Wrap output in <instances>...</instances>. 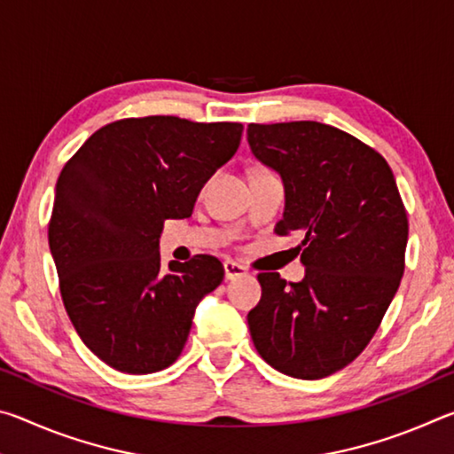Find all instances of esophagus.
I'll use <instances>...</instances> for the list:
<instances>
[{
  "label": "esophagus",
  "instance_id": "esophagus-1",
  "mask_svg": "<svg viewBox=\"0 0 454 454\" xmlns=\"http://www.w3.org/2000/svg\"><path fill=\"white\" fill-rule=\"evenodd\" d=\"M248 274V270L242 264L238 262H232V260H226L224 262V276L226 280H234V278H240V276H246Z\"/></svg>",
  "mask_w": 454,
  "mask_h": 454
}]
</instances>
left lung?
Here are the masks:
<instances>
[{"label":"left lung","mask_w":454,"mask_h":454,"mask_svg":"<svg viewBox=\"0 0 454 454\" xmlns=\"http://www.w3.org/2000/svg\"><path fill=\"white\" fill-rule=\"evenodd\" d=\"M256 160L280 174L276 234H302L306 274H258L250 336L268 364L314 380L350 364L371 342L401 284L409 220L379 152L320 121L250 124Z\"/></svg>","instance_id":"left-lung-1"}]
</instances>
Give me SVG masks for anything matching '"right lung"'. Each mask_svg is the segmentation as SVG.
<instances>
[{
    "label": "right lung",
    "instance_id": "add662e5",
    "mask_svg": "<svg viewBox=\"0 0 454 454\" xmlns=\"http://www.w3.org/2000/svg\"><path fill=\"white\" fill-rule=\"evenodd\" d=\"M242 129L176 116L118 120L61 170L48 228L61 301L107 366L164 371L188 340L198 302L220 286L224 266L208 254L162 268L160 234L166 220L190 216Z\"/></svg>",
    "mask_w": 454,
    "mask_h": 454
}]
</instances>
